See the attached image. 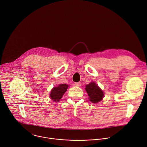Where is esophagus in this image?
Instances as JSON below:
<instances>
[{
	"label": "esophagus",
	"mask_w": 147,
	"mask_h": 147,
	"mask_svg": "<svg viewBox=\"0 0 147 147\" xmlns=\"http://www.w3.org/2000/svg\"><path fill=\"white\" fill-rule=\"evenodd\" d=\"M81 82H76L74 84V85L75 86H77V87H79V86H81Z\"/></svg>",
	"instance_id": "34e87169"
}]
</instances>
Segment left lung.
<instances>
[{
    "label": "left lung",
    "mask_w": 147,
    "mask_h": 147,
    "mask_svg": "<svg viewBox=\"0 0 147 147\" xmlns=\"http://www.w3.org/2000/svg\"><path fill=\"white\" fill-rule=\"evenodd\" d=\"M85 90L88 94L90 100L94 103L100 102L104 96L103 91L95 82H91L86 86Z\"/></svg>",
    "instance_id": "8db88e82"
}]
</instances>
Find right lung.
Wrapping results in <instances>:
<instances>
[{"label":"right lung","mask_w":147,"mask_h":147,"mask_svg":"<svg viewBox=\"0 0 147 147\" xmlns=\"http://www.w3.org/2000/svg\"><path fill=\"white\" fill-rule=\"evenodd\" d=\"M68 86H69L66 84H60L57 87H55L51 92V98L55 102H58L59 99L62 98L64 93L66 91Z\"/></svg>","instance_id":"right-lung-1"}]
</instances>
